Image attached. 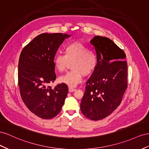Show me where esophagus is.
<instances>
[{
    "label": "esophagus",
    "mask_w": 149,
    "mask_h": 149,
    "mask_svg": "<svg viewBox=\"0 0 149 149\" xmlns=\"http://www.w3.org/2000/svg\"><path fill=\"white\" fill-rule=\"evenodd\" d=\"M76 91V89L75 88H69V92H73V91Z\"/></svg>",
    "instance_id": "esophagus-1"
}]
</instances>
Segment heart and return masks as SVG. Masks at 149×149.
Returning a JSON list of instances; mask_svg holds the SVG:
<instances>
[{"label":"heart","mask_w":149,"mask_h":149,"mask_svg":"<svg viewBox=\"0 0 149 149\" xmlns=\"http://www.w3.org/2000/svg\"><path fill=\"white\" fill-rule=\"evenodd\" d=\"M65 54L57 53L54 56L53 62L56 70L59 72L65 71L69 63H72L73 71L59 78V81L70 88L74 87L81 81L83 76H89L93 73L97 65L95 54L79 42L68 45Z\"/></svg>","instance_id":"obj_1"}]
</instances>
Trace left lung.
Segmentation results:
<instances>
[{
	"mask_svg": "<svg viewBox=\"0 0 149 149\" xmlns=\"http://www.w3.org/2000/svg\"><path fill=\"white\" fill-rule=\"evenodd\" d=\"M97 65L86 82L80 108L86 118L100 120L110 115L122 102L127 88V63L124 51L111 41L95 36Z\"/></svg>",
	"mask_w": 149,
	"mask_h": 149,
	"instance_id": "obj_1",
	"label": "left lung"
}]
</instances>
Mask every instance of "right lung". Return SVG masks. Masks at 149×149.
Instances as JSON below:
<instances>
[{"instance_id": "obj_1", "label": "right lung", "mask_w": 149, "mask_h": 149, "mask_svg": "<svg viewBox=\"0 0 149 149\" xmlns=\"http://www.w3.org/2000/svg\"><path fill=\"white\" fill-rule=\"evenodd\" d=\"M62 33H42L27 45L20 55L18 83L22 101L32 113L43 119H51L61 110L68 88L48 84L56 78L54 56L66 38Z\"/></svg>"}]
</instances>
